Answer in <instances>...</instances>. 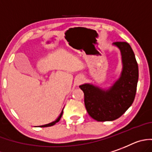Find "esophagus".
Segmentation results:
<instances>
[{"label": "esophagus", "instance_id": "1", "mask_svg": "<svg viewBox=\"0 0 152 152\" xmlns=\"http://www.w3.org/2000/svg\"><path fill=\"white\" fill-rule=\"evenodd\" d=\"M83 80H84V79H83V76H78L76 79V80H75V84H76V86H79V85L83 83Z\"/></svg>", "mask_w": 152, "mask_h": 152}]
</instances>
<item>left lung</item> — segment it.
<instances>
[{
  "label": "left lung",
  "mask_w": 152,
  "mask_h": 152,
  "mask_svg": "<svg viewBox=\"0 0 152 152\" xmlns=\"http://www.w3.org/2000/svg\"><path fill=\"white\" fill-rule=\"evenodd\" d=\"M120 50L123 69L120 78L109 89L91 84L79 86L84 92V102L88 113L94 120L104 122L117 120L132 105L136 93L139 68L133 50L125 42H113Z\"/></svg>",
  "instance_id": "obj_1"
}]
</instances>
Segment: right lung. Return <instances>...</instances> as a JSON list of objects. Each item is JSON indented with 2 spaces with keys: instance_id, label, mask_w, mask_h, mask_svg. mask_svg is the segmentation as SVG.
<instances>
[{
  "instance_id": "1",
  "label": "right lung",
  "mask_w": 152,
  "mask_h": 152,
  "mask_svg": "<svg viewBox=\"0 0 152 152\" xmlns=\"http://www.w3.org/2000/svg\"><path fill=\"white\" fill-rule=\"evenodd\" d=\"M63 110H62V112H61V114H60L59 117H58V118H57V120H55V121H54V122H52V123H50V124H45V125L41 126V127H48V126H54V124H57V123L58 122V121H59L60 120H61V117H62V115H63Z\"/></svg>"
}]
</instances>
